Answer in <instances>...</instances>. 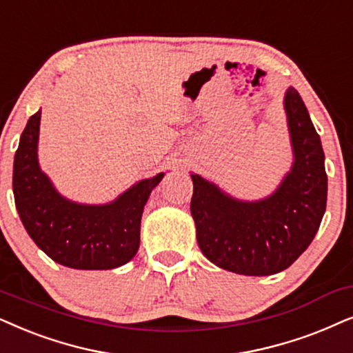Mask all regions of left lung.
Here are the masks:
<instances>
[{
  "label": "left lung",
  "mask_w": 353,
  "mask_h": 353,
  "mask_svg": "<svg viewBox=\"0 0 353 353\" xmlns=\"http://www.w3.org/2000/svg\"><path fill=\"white\" fill-rule=\"evenodd\" d=\"M292 169L279 189L260 201L225 195L192 174L190 213L203 255L223 270L245 276H270L289 268L312 243L326 211L327 176L319 135L299 92L284 98Z\"/></svg>",
  "instance_id": "1"
}]
</instances>
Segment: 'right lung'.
<instances>
[{"label": "right lung", "instance_id": "1", "mask_svg": "<svg viewBox=\"0 0 353 353\" xmlns=\"http://www.w3.org/2000/svg\"><path fill=\"white\" fill-rule=\"evenodd\" d=\"M41 110L27 121L14 157L17 213L37 245L59 265L112 270L132 260L140 245V219L150 192L164 174L140 181L108 205H79L61 196L37 158Z\"/></svg>", "mask_w": 353, "mask_h": 353}]
</instances>
